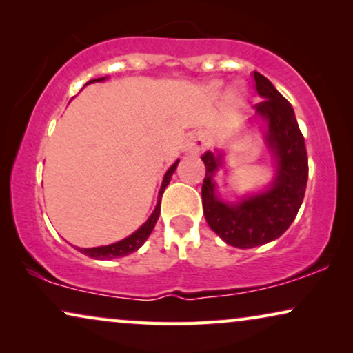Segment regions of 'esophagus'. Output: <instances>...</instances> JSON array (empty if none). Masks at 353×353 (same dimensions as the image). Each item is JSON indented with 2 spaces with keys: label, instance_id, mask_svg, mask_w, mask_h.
<instances>
[{
  "label": "esophagus",
  "instance_id": "esophagus-1",
  "mask_svg": "<svg viewBox=\"0 0 353 353\" xmlns=\"http://www.w3.org/2000/svg\"><path fill=\"white\" fill-rule=\"evenodd\" d=\"M207 149V139L204 134L192 133L185 141V152L188 154H201Z\"/></svg>",
  "mask_w": 353,
  "mask_h": 353
}]
</instances>
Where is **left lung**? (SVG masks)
<instances>
[{
  "label": "left lung",
  "mask_w": 353,
  "mask_h": 353,
  "mask_svg": "<svg viewBox=\"0 0 353 353\" xmlns=\"http://www.w3.org/2000/svg\"><path fill=\"white\" fill-rule=\"evenodd\" d=\"M255 88L262 103L255 114L265 123V139L276 161V176L267 191L228 204L215 194L214 175L221 167V154H202L205 178L202 183V209L207 223L226 244L250 249L278 239L296 219L305 196L308 159L303 134L289 101L267 77L254 72Z\"/></svg>",
  "instance_id": "1"
}]
</instances>
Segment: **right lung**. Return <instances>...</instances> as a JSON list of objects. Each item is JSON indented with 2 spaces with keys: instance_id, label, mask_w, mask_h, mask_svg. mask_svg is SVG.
Here are the masks:
<instances>
[{
  "instance_id": "add662e5",
  "label": "right lung",
  "mask_w": 353,
  "mask_h": 353,
  "mask_svg": "<svg viewBox=\"0 0 353 353\" xmlns=\"http://www.w3.org/2000/svg\"><path fill=\"white\" fill-rule=\"evenodd\" d=\"M105 80L104 77H101V79H94V80H90L88 83H93V81H103ZM86 83V85H88ZM176 161L173 165L168 168L165 176H163V181H162V186H161V191H159V197H157V205L154 212L149 216L146 223L143 226H139V228L134 231L133 234H130L128 238H125L122 241H119V243H114V244H109V245H101V248H90V249H80L81 254L88 255L91 259H98V260H109V259H117V257H125V255L134 252V250H138L141 245L144 244V241L149 238V234L152 233L154 226H156V221L159 219V215H161V199H162V194L163 191H165V188L168 186V183H170V178L173 175V172H175V168L178 165Z\"/></svg>"
}]
</instances>
